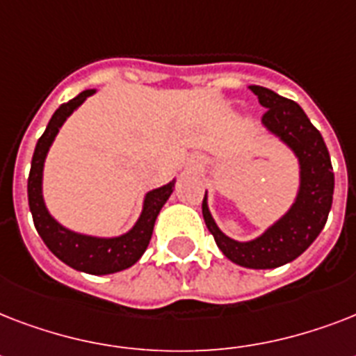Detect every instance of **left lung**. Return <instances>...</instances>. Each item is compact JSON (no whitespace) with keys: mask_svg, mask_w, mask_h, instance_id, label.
I'll return each instance as SVG.
<instances>
[{"mask_svg":"<svg viewBox=\"0 0 356 356\" xmlns=\"http://www.w3.org/2000/svg\"><path fill=\"white\" fill-rule=\"evenodd\" d=\"M249 88L266 108L262 125L298 156V195L284 216L249 242H238L220 231L209 211L207 194L203 200V218L218 248L231 262L251 270H271L298 259L325 227L332 205L334 173L320 131L310 123L298 103L264 86L254 85Z\"/></svg>","mask_w":356,"mask_h":356,"instance_id":"left-lung-1","label":"left lung"}]
</instances>
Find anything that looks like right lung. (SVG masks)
Masks as SVG:
<instances>
[{
	"label": "right lung",
	"instance_id": "add662e5",
	"mask_svg": "<svg viewBox=\"0 0 356 356\" xmlns=\"http://www.w3.org/2000/svg\"><path fill=\"white\" fill-rule=\"evenodd\" d=\"M94 92L96 90H83L79 96L70 99L68 103H63L55 111L47 123L46 131L36 142L33 161H31L29 181H27V195H29V209L36 231L57 259H60L64 264H68L70 268L77 271H85L90 275H108V273L127 270L134 262H138L140 257L144 254L149 245L156 216L168 197L172 195L175 179L161 188L151 190L145 194L140 218L131 231L120 234V236L99 238L75 233V231L63 227L49 214L46 203H44V195H42V173H44L47 151L51 147L53 140L66 118L75 108L81 107L86 97L92 96Z\"/></svg>",
	"mask_w": 356,
	"mask_h": 356
}]
</instances>
